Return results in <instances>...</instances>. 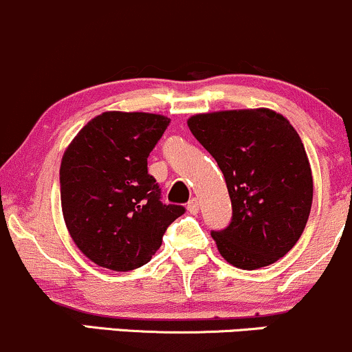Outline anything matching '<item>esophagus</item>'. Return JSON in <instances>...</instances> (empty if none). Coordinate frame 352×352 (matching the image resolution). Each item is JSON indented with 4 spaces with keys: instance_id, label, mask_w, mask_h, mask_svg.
Returning a JSON list of instances; mask_svg holds the SVG:
<instances>
[{
    "instance_id": "esophagus-1",
    "label": "esophagus",
    "mask_w": 352,
    "mask_h": 352,
    "mask_svg": "<svg viewBox=\"0 0 352 352\" xmlns=\"http://www.w3.org/2000/svg\"><path fill=\"white\" fill-rule=\"evenodd\" d=\"M187 210L190 212V214H194V215H195L197 212H199V200H197V199H192L190 202L187 204Z\"/></svg>"
}]
</instances>
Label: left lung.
Returning <instances> with one entry per match:
<instances>
[{
	"instance_id": "1",
	"label": "left lung",
	"mask_w": 352,
	"mask_h": 352,
	"mask_svg": "<svg viewBox=\"0 0 352 352\" xmlns=\"http://www.w3.org/2000/svg\"><path fill=\"white\" fill-rule=\"evenodd\" d=\"M188 129L217 162L232 220L212 230L220 256L254 270L284 257L304 232L312 206V172L294 126L269 108L199 113Z\"/></svg>"
}]
</instances>
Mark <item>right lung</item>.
Segmentation results:
<instances>
[{
	"label": "right lung",
	"instance_id": "obj_1",
	"mask_svg": "<svg viewBox=\"0 0 352 352\" xmlns=\"http://www.w3.org/2000/svg\"><path fill=\"white\" fill-rule=\"evenodd\" d=\"M170 118L144 111H105L91 118L65 150L61 210L76 247L117 272L146 264L182 206L162 204L146 158Z\"/></svg>",
	"mask_w": 352,
	"mask_h": 352
}]
</instances>
